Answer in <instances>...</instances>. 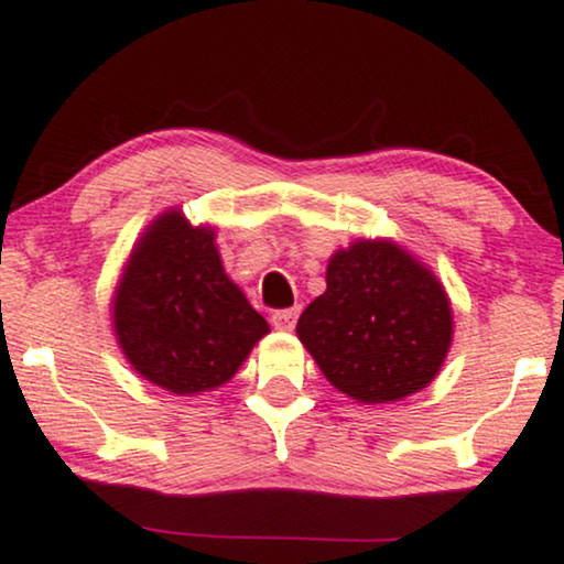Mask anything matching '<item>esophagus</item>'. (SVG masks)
Wrapping results in <instances>:
<instances>
[{
  "instance_id": "esophagus-1",
  "label": "esophagus",
  "mask_w": 564,
  "mask_h": 564,
  "mask_svg": "<svg viewBox=\"0 0 564 564\" xmlns=\"http://www.w3.org/2000/svg\"><path fill=\"white\" fill-rule=\"evenodd\" d=\"M297 314H301V311H297V308H282V311H274V314H271V324H274V329L290 332V329H295Z\"/></svg>"
}]
</instances>
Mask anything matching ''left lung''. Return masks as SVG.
Instances as JSON below:
<instances>
[{"label":"left lung","instance_id":"1","mask_svg":"<svg viewBox=\"0 0 564 564\" xmlns=\"http://www.w3.org/2000/svg\"><path fill=\"white\" fill-rule=\"evenodd\" d=\"M297 337L339 392L394 402L436 377L452 343V311L413 256L360 240L332 256L326 293L297 318Z\"/></svg>","mask_w":564,"mask_h":564}]
</instances>
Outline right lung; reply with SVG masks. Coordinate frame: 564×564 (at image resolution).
<instances>
[{
    "label": "right lung",
    "mask_w": 564,
    "mask_h": 564,
    "mask_svg": "<svg viewBox=\"0 0 564 564\" xmlns=\"http://www.w3.org/2000/svg\"><path fill=\"white\" fill-rule=\"evenodd\" d=\"M115 329L141 377L193 394L232 379L269 324L229 282L212 229L170 212L130 256L115 295Z\"/></svg>",
    "instance_id": "add662e5"
}]
</instances>
